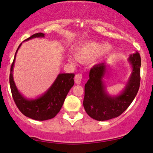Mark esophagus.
I'll return each instance as SVG.
<instances>
[{
	"label": "esophagus",
	"instance_id": "34e87169",
	"mask_svg": "<svg viewBox=\"0 0 153 153\" xmlns=\"http://www.w3.org/2000/svg\"><path fill=\"white\" fill-rule=\"evenodd\" d=\"M81 80H82V75L81 74H78L75 75L74 77V81L76 84H81Z\"/></svg>",
	"mask_w": 153,
	"mask_h": 153
}]
</instances>
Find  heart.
I'll return each mask as SVG.
<instances>
[{"label":"heart","instance_id":"obj_1","mask_svg":"<svg viewBox=\"0 0 153 153\" xmlns=\"http://www.w3.org/2000/svg\"><path fill=\"white\" fill-rule=\"evenodd\" d=\"M111 49L109 44H102L89 42L80 46L74 52V56L77 60L83 62L91 61L95 58L101 57L108 53ZM70 61L72 62V58H70Z\"/></svg>","mask_w":153,"mask_h":153}]
</instances>
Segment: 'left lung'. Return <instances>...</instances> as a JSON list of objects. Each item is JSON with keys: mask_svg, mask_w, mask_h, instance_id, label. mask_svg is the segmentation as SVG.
<instances>
[{"mask_svg": "<svg viewBox=\"0 0 153 153\" xmlns=\"http://www.w3.org/2000/svg\"><path fill=\"white\" fill-rule=\"evenodd\" d=\"M131 72L125 86L120 93L111 95L106 91L104 80L108 73V64L103 62L95 65L90 72L85 84L83 107L87 114L96 120L104 121L116 118L128 108L134 99L140 85L141 57L139 53L130 54L128 58Z\"/></svg>", "mask_w": 153, "mask_h": 153, "instance_id": "1", "label": "left lung"}]
</instances>
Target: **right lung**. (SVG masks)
I'll return each instance as SVG.
<instances>
[{"label":"right lung","mask_w":153,"mask_h":153,"mask_svg":"<svg viewBox=\"0 0 153 153\" xmlns=\"http://www.w3.org/2000/svg\"><path fill=\"white\" fill-rule=\"evenodd\" d=\"M45 34L42 33L33 35L24 42L34 38H43ZM22 43L16 50L10 69V85L12 97L16 106L24 116L35 120H46L55 117L61 109L66 96L74 84L73 73H60L51 86L42 95L35 98L24 97L19 91L14 82L13 70L16 56Z\"/></svg>","instance_id":"1"}]
</instances>
